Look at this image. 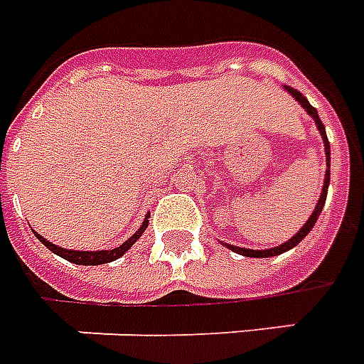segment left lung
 <instances>
[{
  "mask_svg": "<svg viewBox=\"0 0 364 364\" xmlns=\"http://www.w3.org/2000/svg\"><path fill=\"white\" fill-rule=\"evenodd\" d=\"M288 94L292 95L294 100L298 102V104L308 112V115H310L311 119H314V123H316V127H318L319 135H321V139H323V146H326V178H323V188H321V196H319L318 203H316V208H314V211H311V215L308 218V221L301 225V229L298 231V233H294L288 241H284L282 245H278V247H272V249H243V247H237V245H229V243H223L228 249H231L233 252H237V255H243V257H252V259H269V257H277V255H282V252L290 251V249H294L296 245L300 243L304 237L310 233L311 229H314V225H316V221H318L319 213H321V210H323V205H326V198H327V188H329V162H331V153H329V141H327V135H326V127H323V123H321V119H319L318 115V109L316 107H311L310 102L304 97V95L298 92V90H294V87L286 86L284 87Z\"/></svg>",
  "mask_w": 364,
  "mask_h": 364,
  "instance_id": "left-lung-1",
  "label": "left lung"
}]
</instances>
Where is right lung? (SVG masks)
I'll list each match as a JSON object with an SVG mask.
<instances>
[{
    "label": "right lung",
    "instance_id": "add662e5",
    "mask_svg": "<svg viewBox=\"0 0 364 364\" xmlns=\"http://www.w3.org/2000/svg\"><path fill=\"white\" fill-rule=\"evenodd\" d=\"M149 218H151V215L146 213L145 219H143V225L136 229L135 233L129 237L125 243L119 245V247H115V249H109V251H74V249H64V247H58V245L46 241L45 237L41 235V233H37V231H33V233H35L38 241L45 245L48 251H53L54 255H58V257H63V259L70 260V262H74V264L95 267V264H105V262H112V260H117L119 257H123V255H125V252H127L129 249L136 243V239L143 235V231L149 228Z\"/></svg>",
    "mask_w": 364,
    "mask_h": 364
}]
</instances>
